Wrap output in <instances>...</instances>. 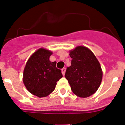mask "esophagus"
<instances>
[{
    "mask_svg": "<svg viewBox=\"0 0 125 125\" xmlns=\"http://www.w3.org/2000/svg\"><path fill=\"white\" fill-rule=\"evenodd\" d=\"M61 72H62V74L63 75L65 74V73H66V68H63L62 69H61Z\"/></svg>",
    "mask_w": 125,
    "mask_h": 125,
    "instance_id": "1",
    "label": "esophagus"
}]
</instances>
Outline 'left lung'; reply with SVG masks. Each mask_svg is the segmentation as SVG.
Instances as JSON below:
<instances>
[{
	"label": "left lung",
	"mask_w": 125,
	"mask_h": 125,
	"mask_svg": "<svg viewBox=\"0 0 125 125\" xmlns=\"http://www.w3.org/2000/svg\"><path fill=\"white\" fill-rule=\"evenodd\" d=\"M71 65L67 68L65 78L74 94L87 98L100 87L103 78L100 64L92 51L85 46H78L69 51Z\"/></svg>",
	"instance_id": "8db88e82"
}]
</instances>
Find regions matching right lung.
I'll return each instance as SVG.
<instances>
[{"mask_svg": "<svg viewBox=\"0 0 125 125\" xmlns=\"http://www.w3.org/2000/svg\"><path fill=\"white\" fill-rule=\"evenodd\" d=\"M52 54L51 51L40 48L31 56L24 68L23 83L25 88L39 98L50 94L62 77L61 71L56 68V62L49 61Z\"/></svg>", "mask_w": 125, "mask_h": 125, "instance_id": "add662e5", "label": "right lung"}]
</instances>
